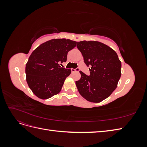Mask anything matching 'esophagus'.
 <instances>
[{
    "label": "esophagus",
    "instance_id": "esophagus-1",
    "mask_svg": "<svg viewBox=\"0 0 147 147\" xmlns=\"http://www.w3.org/2000/svg\"><path fill=\"white\" fill-rule=\"evenodd\" d=\"M79 70V69L78 68H77V69H71V71H72V72H76V71H78Z\"/></svg>",
    "mask_w": 147,
    "mask_h": 147
}]
</instances>
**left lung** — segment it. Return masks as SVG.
<instances>
[{
    "mask_svg": "<svg viewBox=\"0 0 147 147\" xmlns=\"http://www.w3.org/2000/svg\"><path fill=\"white\" fill-rule=\"evenodd\" d=\"M84 63L90 70L88 76L80 71L81 78L75 82L78 92L89 102L99 103L109 97L121 77V63L112 48L98 41L77 43Z\"/></svg>",
    "mask_w": 147,
    "mask_h": 147,
    "instance_id": "1",
    "label": "left lung"
}]
</instances>
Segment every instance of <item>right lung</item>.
<instances>
[{
	"mask_svg": "<svg viewBox=\"0 0 147 147\" xmlns=\"http://www.w3.org/2000/svg\"><path fill=\"white\" fill-rule=\"evenodd\" d=\"M77 42L54 38L41 44L32 53L26 65V82L34 94L42 99L54 96L61 91L71 70L61 67L68 52Z\"/></svg>",
	"mask_w": 147,
	"mask_h": 147,
	"instance_id": "obj_1",
	"label": "right lung"
}]
</instances>
